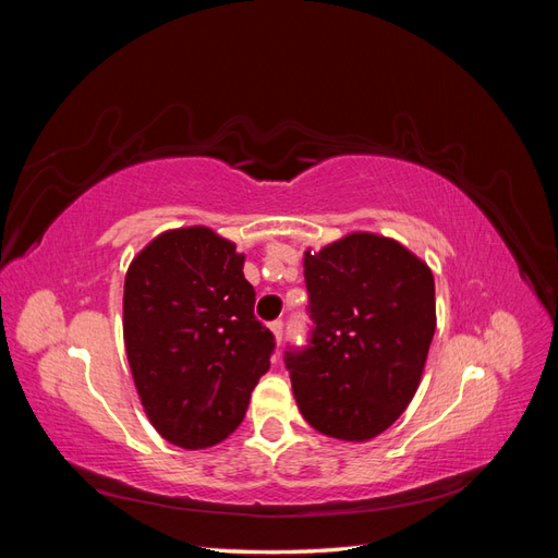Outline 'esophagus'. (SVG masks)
Segmentation results:
<instances>
[{
  "label": "esophagus",
  "mask_w": 558,
  "mask_h": 558,
  "mask_svg": "<svg viewBox=\"0 0 558 558\" xmlns=\"http://www.w3.org/2000/svg\"><path fill=\"white\" fill-rule=\"evenodd\" d=\"M272 332H275V337H277V342H281V337H283V320H272Z\"/></svg>",
  "instance_id": "obj_1"
}]
</instances>
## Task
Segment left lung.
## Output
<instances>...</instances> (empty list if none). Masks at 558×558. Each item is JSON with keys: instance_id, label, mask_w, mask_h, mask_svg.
I'll use <instances>...</instances> for the list:
<instances>
[{"instance_id": "left-lung-1", "label": "left lung", "mask_w": 558, "mask_h": 558, "mask_svg": "<svg viewBox=\"0 0 558 558\" xmlns=\"http://www.w3.org/2000/svg\"><path fill=\"white\" fill-rule=\"evenodd\" d=\"M312 332L283 363L307 424L337 440L384 433L416 393L435 335V281L396 240L353 232L305 253Z\"/></svg>"}]
</instances>
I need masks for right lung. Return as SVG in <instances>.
Wrapping results in <instances>:
<instances>
[{"label": "right lung", "instance_id": "add662e5", "mask_svg": "<svg viewBox=\"0 0 558 558\" xmlns=\"http://www.w3.org/2000/svg\"><path fill=\"white\" fill-rule=\"evenodd\" d=\"M244 256L209 228L162 232L132 260L123 337L134 386L154 428L205 449L242 424L269 369L275 335L253 314Z\"/></svg>", "mask_w": 558, "mask_h": 558}]
</instances>
